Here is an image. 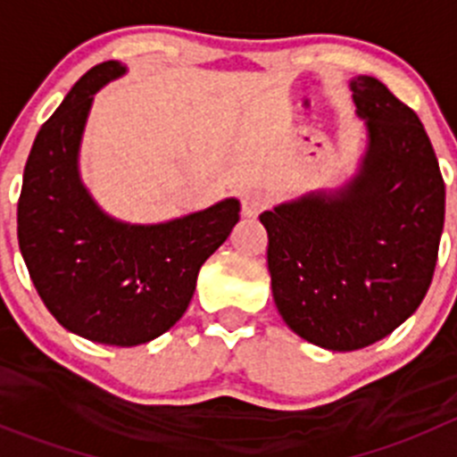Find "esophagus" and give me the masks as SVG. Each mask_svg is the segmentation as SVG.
Segmentation results:
<instances>
[{
  "label": "esophagus",
  "instance_id": "1",
  "mask_svg": "<svg viewBox=\"0 0 457 457\" xmlns=\"http://www.w3.org/2000/svg\"><path fill=\"white\" fill-rule=\"evenodd\" d=\"M241 203H243V214L256 216L258 212L265 210L267 203H270V196H267L262 190H247L245 195H243Z\"/></svg>",
  "mask_w": 457,
  "mask_h": 457
}]
</instances>
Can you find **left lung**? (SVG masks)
<instances>
[{
  "label": "left lung",
  "mask_w": 457,
  "mask_h": 457,
  "mask_svg": "<svg viewBox=\"0 0 457 457\" xmlns=\"http://www.w3.org/2000/svg\"><path fill=\"white\" fill-rule=\"evenodd\" d=\"M349 87L367 128L358 172L258 216L278 314L329 352L378 343L420 307L445 225V181L418 114L376 77Z\"/></svg>",
  "instance_id": "obj_1"
}]
</instances>
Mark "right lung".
Instances as JSON below:
<instances>
[{
	"label": "right lung",
	"instance_id": "right-lung-1",
	"mask_svg": "<svg viewBox=\"0 0 457 457\" xmlns=\"http://www.w3.org/2000/svg\"><path fill=\"white\" fill-rule=\"evenodd\" d=\"M126 75L119 62L87 71L41 126L24 168L17 238L48 312L81 338L117 347L150 343L177 325L196 276L238 223L223 199L165 223H126L101 210L79 174L92 99Z\"/></svg>",
	"mask_w": 457,
	"mask_h": 457
}]
</instances>
